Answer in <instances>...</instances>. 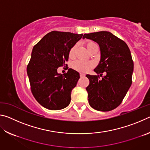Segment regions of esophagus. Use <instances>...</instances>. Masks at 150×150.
<instances>
[{
	"label": "esophagus",
	"instance_id": "34e87169",
	"mask_svg": "<svg viewBox=\"0 0 150 150\" xmlns=\"http://www.w3.org/2000/svg\"><path fill=\"white\" fill-rule=\"evenodd\" d=\"M85 75L83 74V73H80V77H85Z\"/></svg>",
	"mask_w": 150,
	"mask_h": 150
}]
</instances>
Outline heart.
<instances>
[{"label":"heart","mask_w":150,"mask_h":150,"mask_svg":"<svg viewBox=\"0 0 150 150\" xmlns=\"http://www.w3.org/2000/svg\"><path fill=\"white\" fill-rule=\"evenodd\" d=\"M95 43L93 42H88L86 44V46H87L88 50H89L91 46H93ZM75 46H73L71 49L69 51V57H73L75 55ZM95 66V63L93 62H85V61H81V60H77L72 63V67L76 71L82 73H86L92 69V68Z\"/></svg>","instance_id":"b5f03b06"}]
</instances>
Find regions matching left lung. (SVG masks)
Instances as JSON below:
<instances>
[{"instance_id":"obj_1","label":"left lung","mask_w":150,"mask_h":150,"mask_svg":"<svg viewBox=\"0 0 150 150\" xmlns=\"http://www.w3.org/2000/svg\"><path fill=\"white\" fill-rule=\"evenodd\" d=\"M83 38L96 42L100 50V62L94 69L99 75H86L89 79L86 88L88 103L96 110H113L120 105L132 85L134 62L130 49L123 40L109 32L85 34Z\"/></svg>"}]
</instances>
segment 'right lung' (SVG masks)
I'll list each match as a JSON object with an SVG mask.
<instances>
[{
    "label": "right lung",
    "mask_w": 150,
    "mask_h": 150,
    "mask_svg": "<svg viewBox=\"0 0 150 150\" xmlns=\"http://www.w3.org/2000/svg\"><path fill=\"white\" fill-rule=\"evenodd\" d=\"M82 37V34L52 31L33 47L27 74L33 95L44 108L61 110L69 105L79 73L70 68L62 75L57 69L65 65L70 50Z\"/></svg>",
    "instance_id": "right-lung-1"
}]
</instances>
